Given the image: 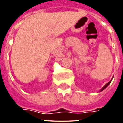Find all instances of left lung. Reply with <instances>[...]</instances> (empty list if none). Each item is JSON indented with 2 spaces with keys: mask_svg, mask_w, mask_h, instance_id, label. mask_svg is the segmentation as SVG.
<instances>
[{
  "mask_svg": "<svg viewBox=\"0 0 123 123\" xmlns=\"http://www.w3.org/2000/svg\"><path fill=\"white\" fill-rule=\"evenodd\" d=\"M111 81H109V82L107 83V84H106L105 85V86H103V88H102V89H101V90H100V92H101V91H103V90H104V89H105V88H107V86H108L109 84H110V83H111Z\"/></svg>",
  "mask_w": 123,
  "mask_h": 123,
  "instance_id": "left-lung-1",
  "label": "left lung"
}]
</instances>
